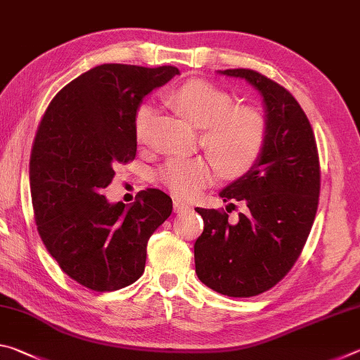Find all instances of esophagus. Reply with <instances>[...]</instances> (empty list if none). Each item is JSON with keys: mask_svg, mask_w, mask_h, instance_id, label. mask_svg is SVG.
Segmentation results:
<instances>
[{"mask_svg": "<svg viewBox=\"0 0 360 360\" xmlns=\"http://www.w3.org/2000/svg\"><path fill=\"white\" fill-rule=\"evenodd\" d=\"M173 208H174V212H182V211H187L191 210L192 206L186 203V202H181V200H174L173 202Z\"/></svg>", "mask_w": 360, "mask_h": 360, "instance_id": "1", "label": "esophagus"}]
</instances>
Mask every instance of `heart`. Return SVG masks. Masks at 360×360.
<instances>
[{
    "label": "heart",
    "mask_w": 360,
    "mask_h": 360,
    "mask_svg": "<svg viewBox=\"0 0 360 360\" xmlns=\"http://www.w3.org/2000/svg\"><path fill=\"white\" fill-rule=\"evenodd\" d=\"M168 101L181 115L202 127L203 148L216 158L222 174L229 178L251 172L265 149L268 125L257 108L235 105L227 90L205 79H191L168 95ZM150 105H139L133 115V130L138 143L148 139ZM158 178L169 192L181 198H192L216 178V163L211 157L173 158L162 167Z\"/></svg>",
    "instance_id": "1"
}]
</instances>
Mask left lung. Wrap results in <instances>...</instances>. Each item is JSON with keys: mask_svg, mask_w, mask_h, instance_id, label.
I'll return each mask as SVG.
<instances>
[{"mask_svg": "<svg viewBox=\"0 0 360 360\" xmlns=\"http://www.w3.org/2000/svg\"><path fill=\"white\" fill-rule=\"evenodd\" d=\"M264 96L268 136L251 172L221 192L243 202L238 222L224 210L197 208L205 229L193 246L195 271L210 289L227 297H254L288 275L311 231L321 192V165L313 127L283 85L254 70H225Z\"/></svg>", "mask_w": 360, "mask_h": 360, "instance_id": "8db88e82", "label": "left lung"}]
</instances>
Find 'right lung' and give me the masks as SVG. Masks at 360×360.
Returning a JSON list of instances; mask_svg holds the SVG:
<instances>
[{
    "label": "right lung",
    "instance_id": "add662e5",
    "mask_svg": "<svg viewBox=\"0 0 360 360\" xmlns=\"http://www.w3.org/2000/svg\"><path fill=\"white\" fill-rule=\"evenodd\" d=\"M176 75V66H95L66 84L39 122L30 155L34 221L49 254L84 288L135 283L150 235L172 214V198L158 188L138 192L129 208L101 191L117 163L135 160L139 103Z\"/></svg>",
    "mask_w": 360,
    "mask_h": 360
}]
</instances>
